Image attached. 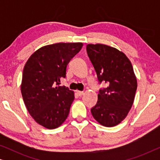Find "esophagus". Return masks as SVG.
<instances>
[{
  "mask_svg": "<svg viewBox=\"0 0 160 160\" xmlns=\"http://www.w3.org/2000/svg\"><path fill=\"white\" fill-rule=\"evenodd\" d=\"M76 93H77V95H78V96H82L83 94H84V92L83 91H78V90H77L76 91Z\"/></svg>",
  "mask_w": 160,
  "mask_h": 160,
  "instance_id": "34e87169",
  "label": "esophagus"
}]
</instances>
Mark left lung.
Segmentation results:
<instances>
[{
    "instance_id": "obj_1",
    "label": "left lung",
    "mask_w": 160,
    "mask_h": 160,
    "mask_svg": "<svg viewBox=\"0 0 160 160\" xmlns=\"http://www.w3.org/2000/svg\"><path fill=\"white\" fill-rule=\"evenodd\" d=\"M88 57L97 73L100 89L98 102L91 108L96 121L105 127H113L127 117L132 107L137 79L132 65L123 52L104 44H88Z\"/></svg>"
}]
</instances>
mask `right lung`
<instances>
[{"mask_svg": "<svg viewBox=\"0 0 160 160\" xmlns=\"http://www.w3.org/2000/svg\"><path fill=\"white\" fill-rule=\"evenodd\" d=\"M82 43L47 45L30 57L24 67L21 92L26 108L37 123L47 129L60 126L74 100L68 87L60 86L70 61Z\"/></svg>", "mask_w": 160, "mask_h": 160, "instance_id": "1", "label": "right lung"}]
</instances>
